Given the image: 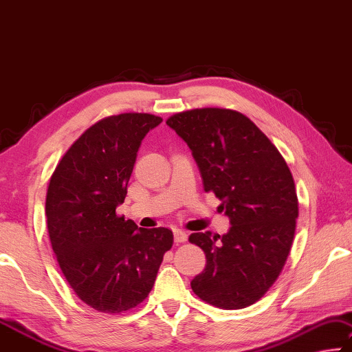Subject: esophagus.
Instances as JSON below:
<instances>
[{"mask_svg": "<svg viewBox=\"0 0 352 352\" xmlns=\"http://www.w3.org/2000/svg\"><path fill=\"white\" fill-rule=\"evenodd\" d=\"M173 237H175V241L176 243H184V241L187 240V232L186 230H182V229H175L173 230Z\"/></svg>", "mask_w": 352, "mask_h": 352, "instance_id": "esophagus-1", "label": "esophagus"}]
</instances>
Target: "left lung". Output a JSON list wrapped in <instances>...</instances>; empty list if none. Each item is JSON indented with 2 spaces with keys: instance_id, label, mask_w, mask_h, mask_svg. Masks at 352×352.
Listing matches in <instances>:
<instances>
[{
  "instance_id": "left-lung-1",
  "label": "left lung",
  "mask_w": 352,
  "mask_h": 352,
  "mask_svg": "<svg viewBox=\"0 0 352 352\" xmlns=\"http://www.w3.org/2000/svg\"><path fill=\"white\" fill-rule=\"evenodd\" d=\"M166 124L192 151L206 192L221 199L229 232H195L206 268L190 282L203 301L243 309L258 301L289 257L298 218L293 176L268 137L229 109H193Z\"/></svg>"
}]
</instances>
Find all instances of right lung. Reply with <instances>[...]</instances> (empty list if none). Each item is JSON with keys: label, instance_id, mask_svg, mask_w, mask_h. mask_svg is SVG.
<instances>
[{"label": "right lung", "instance_id": "right-lung-1", "mask_svg": "<svg viewBox=\"0 0 352 352\" xmlns=\"http://www.w3.org/2000/svg\"><path fill=\"white\" fill-rule=\"evenodd\" d=\"M160 123L149 113L101 120L73 143L51 176V246L74 293L98 312L120 314L140 304L173 245L170 229H143L115 214L142 140Z\"/></svg>", "mask_w": 352, "mask_h": 352}]
</instances>
